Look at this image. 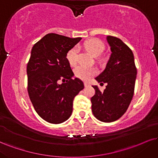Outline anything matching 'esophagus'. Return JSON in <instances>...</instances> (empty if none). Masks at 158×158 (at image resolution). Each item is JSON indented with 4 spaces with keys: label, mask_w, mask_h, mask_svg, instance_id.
Masks as SVG:
<instances>
[{
    "label": "esophagus",
    "mask_w": 158,
    "mask_h": 158,
    "mask_svg": "<svg viewBox=\"0 0 158 158\" xmlns=\"http://www.w3.org/2000/svg\"><path fill=\"white\" fill-rule=\"evenodd\" d=\"M84 85H85V87H89V85H90V83H87V82H85L84 83Z\"/></svg>",
    "instance_id": "esophagus-1"
}]
</instances>
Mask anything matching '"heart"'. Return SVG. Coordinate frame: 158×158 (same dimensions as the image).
Instances as JSON below:
<instances>
[{"mask_svg":"<svg viewBox=\"0 0 158 158\" xmlns=\"http://www.w3.org/2000/svg\"><path fill=\"white\" fill-rule=\"evenodd\" d=\"M83 46L94 57L102 53L104 50V44L97 39H91L86 40L83 43ZM67 59L71 66H75L77 59V48L76 47L70 49L67 54ZM97 71L93 67H87L84 66H78L75 69V74L80 79L87 81L96 74Z\"/></svg>","mask_w":158,"mask_h":158,"instance_id":"heart-1","label":"heart"}]
</instances>
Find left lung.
Returning a JSON list of instances; mask_svg holds the SVG:
<instances>
[{"label":"left lung","mask_w":158,"mask_h":158,"mask_svg":"<svg viewBox=\"0 0 158 158\" xmlns=\"http://www.w3.org/2000/svg\"><path fill=\"white\" fill-rule=\"evenodd\" d=\"M111 54L106 69L95 77L98 83H107L102 92L97 85H92L95 94L91 98L94 116L103 122L117 120L127 110L134 94L137 69L134 56L129 47L120 39L106 37Z\"/></svg>","instance_id":"left-lung-1"}]
</instances>
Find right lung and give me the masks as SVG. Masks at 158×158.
<instances>
[{
	"label": "right lung",
	"instance_id": "1",
	"mask_svg": "<svg viewBox=\"0 0 158 158\" xmlns=\"http://www.w3.org/2000/svg\"><path fill=\"white\" fill-rule=\"evenodd\" d=\"M81 39L48 34L31 49L27 65L28 95L39 116L50 123H62L70 117L74 98L84 88L82 81L73 79L67 59L68 51ZM60 79L64 81L61 85Z\"/></svg>",
	"mask_w": 158,
	"mask_h": 158
}]
</instances>
